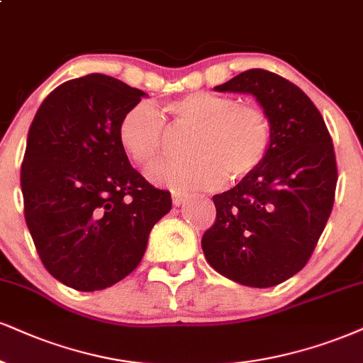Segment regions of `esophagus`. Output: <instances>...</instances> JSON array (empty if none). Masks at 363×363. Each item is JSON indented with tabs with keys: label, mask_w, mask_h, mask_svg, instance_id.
I'll return each instance as SVG.
<instances>
[{
	"label": "esophagus",
	"mask_w": 363,
	"mask_h": 363,
	"mask_svg": "<svg viewBox=\"0 0 363 363\" xmlns=\"http://www.w3.org/2000/svg\"><path fill=\"white\" fill-rule=\"evenodd\" d=\"M185 199H186V194H183V191H178V190L172 191V200L174 205H182Z\"/></svg>",
	"instance_id": "esophagus-1"
}]
</instances>
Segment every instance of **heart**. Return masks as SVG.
<instances>
[{"label": "heart", "mask_w": 363, "mask_h": 363, "mask_svg": "<svg viewBox=\"0 0 363 363\" xmlns=\"http://www.w3.org/2000/svg\"><path fill=\"white\" fill-rule=\"evenodd\" d=\"M174 129L191 131L182 163L151 169L153 180L180 186L216 189L225 178L242 182L266 161L271 147V121L261 107L213 92H191L164 106ZM124 151L143 168H150L167 153V126L150 102H140L119 124Z\"/></svg>", "instance_id": "1"}]
</instances>
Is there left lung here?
Returning <instances> with one entry per match:
<instances>
[{"instance_id":"1","label":"left lung","mask_w":363,"mask_h":363,"mask_svg":"<svg viewBox=\"0 0 363 363\" xmlns=\"http://www.w3.org/2000/svg\"><path fill=\"white\" fill-rule=\"evenodd\" d=\"M213 89L252 94L272 136L261 168L212 196L217 216L202 237L203 254L235 283L269 288L306 266L332 213L338 180L332 136L310 97L269 70H245Z\"/></svg>"}]
</instances>
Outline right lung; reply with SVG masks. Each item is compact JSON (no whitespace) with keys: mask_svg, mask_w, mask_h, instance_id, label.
Segmentation results:
<instances>
[{"mask_svg":"<svg viewBox=\"0 0 363 363\" xmlns=\"http://www.w3.org/2000/svg\"><path fill=\"white\" fill-rule=\"evenodd\" d=\"M143 96L89 74L53 89L30 126L25 220L45 269L69 288L104 289L131 274L172 208L169 191L147 183L119 141L121 119Z\"/></svg>","mask_w":363,"mask_h":363,"instance_id":"add662e5","label":"right lung"}]
</instances>
